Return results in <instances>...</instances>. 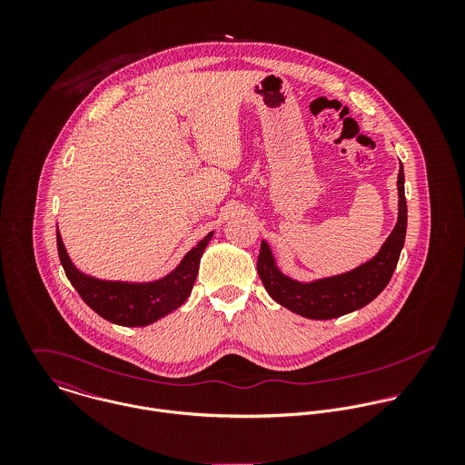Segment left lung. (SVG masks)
<instances>
[{
    "instance_id": "left-lung-1",
    "label": "left lung",
    "mask_w": 465,
    "mask_h": 465,
    "mask_svg": "<svg viewBox=\"0 0 465 465\" xmlns=\"http://www.w3.org/2000/svg\"><path fill=\"white\" fill-rule=\"evenodd\" d=\"M399 218L392 234L383 243L381 251L365 265L352 272L321 279L315 282H297L282 275L273 263L270 247L262 242L258 256V273L268 295L281 306L297 315L313 321H330L367 306L389 284L406 236V199L402 164L398 175Z\"/></svg>"
}]
</instances>
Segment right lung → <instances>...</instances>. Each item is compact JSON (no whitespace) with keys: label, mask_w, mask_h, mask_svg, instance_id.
<instances>
[{"label":"right lung","mask_w":465,"mask_h":465,"mask_svg":"<svg viewBox=\"0 0 465 465\" xmlns=\"http://www.w3.org/2000/svg\"><path fill=\"white\" fill-rule=\"evenodd\" d=\"M213 232L199 242L170 275L144 284L100 281L78 272L67 256L59 229L57 249L69 282L93 312L113 324L139 328L159 321L186 302L199 273L200 258Z\"/></svg>","instance_id":"right-lung-1"}]
</instances>
